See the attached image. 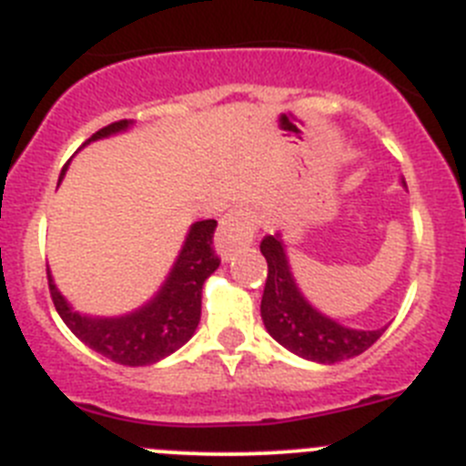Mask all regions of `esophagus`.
<instances>
[{"label":"esophagus","instance_id":"esophagus-1","mask_svg":"<svg viewBox=\"0 0 466 466\" xmlns=\"http://www.w3.org/2000/svg\"><path fill=\"white\" fill-rule=\"evenodd\" d=\"M258 219L257 212L247 205L240 208H233L224 219H221L219 230H217V249L224 258H228L230 254L240 249V247L252 245L254 236H257Z\"/></svg>","mask_w":466,"mask_h":466}]
</instances>
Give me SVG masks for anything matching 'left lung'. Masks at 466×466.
Instances as JSON below:
<instances>
[{
	"mask_svg": "<svg viewBox=\"0 0 466 466\" xmlns=\"http://www.w3.org/2000/svg\"><path fill=\"white\" fill-rule=\"evenodd\" d=\"M261 254L268 263V278L261 296V317L268 333L291 350L294 355L319 364H336L361 355L380 339L385 329L376 331H357V329L340 327L300 296L294 278L289 273V263L284 257L282 242L275 236L261 240Z\"/></svg>",
	"mask_w": 466,
	"mask_h": 466,
	"instance_id": "left-lung-1",
	"label": "left lung"
}]
</instances>
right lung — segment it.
Here are the masks:
<instances>
[{
    "mask_svg": "<svg viewBox=\"0 0 466 466\" xmlns=\"http://www.w3.org/2000/svg\"><path fill=\"white\" fill-rule=\"evenodd\" d=\"M126 127L127 121L123 118V121L100 127L97 133L90 135V139L106 137V135L126 130ZM214 230H217L214 219L198 221L191 226L182 254L177 258L163 289L149 306H144L133 315L114 317V319L79 315L67 306V300L56 289L51 273H46L48 291H51L57 315L63 317V322L76 339L116 364L147 366L172 355L196 331L198 322H200L203 284L214 270L219 268L221 258L217 257L212 247Z\"/></svg>",
    "mask_w": 466,
    "mask_h": 466,
    "instance_id": "right-lung-1",
    "label": "right lung"
}]
</instances>
